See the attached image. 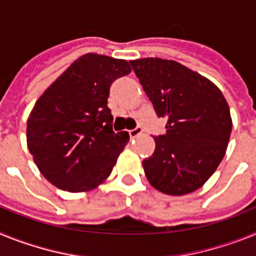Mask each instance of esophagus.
<instances>
[{
    "mask_svg": "<svg viewBox=\"0 0 256 256\" xmlns=\"http://www.w3.org/2000/svg\"><path fill=\"white\" fill-rule=\"evenodd\" d=\"M142 134V130L140 128V126H137V128H134V130H130V138H136V137H138V136Z\"/></svg>",
    "mask_w": 256,
    "mask_h": 256,
    "instance_id": "obj_1",
    "label": "esophagus"
}]
</instances>
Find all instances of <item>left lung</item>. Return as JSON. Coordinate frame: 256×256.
I'll return each instance as SVG.
<instances>
[{
	"label": "left lung",
	"instance_id": "8db88e82",
	"mask_svg": "<svg viewBox=\"0 0 256 256\" xmlns=\"http://www.w3.org/2000/svg\"><path fill=\"white\" fill-rule=\"evenodd\" d=\"M152 102L166 118L165 134L154 137L155 151L142 162L151 186L165 195L196 191L224 158L232 130L230 106L210 79L174 60L130 61Z\"/></svg>",
	"mask_w": 256,
	"mask_h": 256
}]
</instances>
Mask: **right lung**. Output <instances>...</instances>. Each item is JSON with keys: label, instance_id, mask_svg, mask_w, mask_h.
<instances>
[{"label": "right lung", "instance_id": "add662e5", "mask_svg": "<svg viewBox=\"0 0 256 256\" xmlns=\"http://www.w3.org/2000/svg\"><path fill=\"white\" fill-rule=\"evenodd\" d=\"M128 61L97 54L76 58L34 104L26 122V144L48 182L68 192L102 184L130 141L112 132L110 86L130 73Z\"/></svg>", "mask_w": 256, "mask_h": 256}]
</instances>
